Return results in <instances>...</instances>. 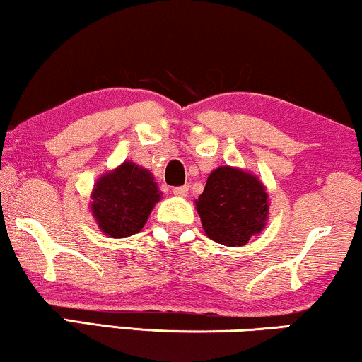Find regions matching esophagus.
I'll list each match as a JSON object with an SVG mask.
<instances>
[{
    "mask_svg": "<svg viewBox=\"0 0 362 362\" xmlns=\"http://www.w3.org/2000/svg\"><path fill=\"white\" fill-rule=\"evenodd\" d=\"M187 192H189V186L185 185V186H177L173 189V194H175L176 197H186Z\"/></svg>",
    "mask_w": 362,
    "mask_h": 362,
    "instance_id": "obj_1",
    "label": "esophagus"
}]
</instances>
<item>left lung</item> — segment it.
I'll list each match as a JSON object with an SVG mask.
<instances>
[{
  "label": "left lung",
  "instance_id": "obj_1",
  "mask_svg": "<svg viewBox=\"0 0 362 362\" xmlns=\"http://www.w3.org/2000/svg\"><path fill=\"white\" fill-rule=\"evenodd\" d=\"M194 204L206 235L227 247L245 245L269 221L270 202L264 181L235 166L211 171Z\"/></svg>",
  "mask_w": 362,
  "mask_h": 362
}]
</instances>
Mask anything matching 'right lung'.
<instances>
[{
  "label": "right lung",
  "instance_id": "right-lung-1",
  "mask_svg": "<svg viewBox=\"0 0 362 362\" xmlns=\"http://www.w3.org/2000/svg\"><path fill=\"white\" fill-rule=\"evenodd\" d=\"M161 197L150 170L123 161L93 182L90 212L103 234L123 239L143 229Z\"/></svg>",
  "mask_w": 362,
  "mask_h": 362
}]
</instances>
